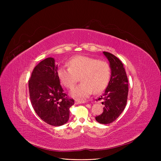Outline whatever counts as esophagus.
<instances>
[{
  "label": "esophagus",
  "instance_id": "obj_1",
  "mask_svg": "<svg viewBox=\"0 0 161 161\" xmlns=\"http://www.w3.org/2000/svg\"><path fill=\"white\" fill-rule=\"evenodd\" d=\"M75 104H82V103H86V102L84 100H75Z\"/></svg>",
  "mask_w": 161,
  "mask_h": 161
}]
</instances>
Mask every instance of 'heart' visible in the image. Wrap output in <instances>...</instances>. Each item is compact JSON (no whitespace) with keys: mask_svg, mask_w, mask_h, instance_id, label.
<instances>
[{"mask_svg":"<svg viewBox=\"0 0 161 161\" xmlns=\"http://www.w3.org/2000/svg\"><path fill=\"white\" fill-rule=\"evenodd\" d=\"M69 67H61L57 70L58 78L64 86L72 89L78 81L81 83L72 92L75 98H86L92 91H103L108 86L111 76V67L104 61L87 57L77 56L69 62Z\"/></svg>","mask_w":161,"mask_h":161,"instance_id":"1","label":"heart"}]
</instances>
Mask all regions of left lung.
Masks as SVG:
<instances>
[{
	"instance_id": "1",
	"label": "left lung",
	"mask_w": 161,
	"mask_h": 161,
	"mask_svg": "<svg viewBox=\"0 0 161 161\" xmlns=\"http://www.w3.org/2000/svg\"><path fill=\"white\" fill-rule=\"evenodd\" d=\"M111 67V78L107 88L98 100H103V112L95 117L97 122L109 124L116 120L126 106L129 92L128 78L121 61L113 54L104 52Z\"/></svg>"
}]
</instances>
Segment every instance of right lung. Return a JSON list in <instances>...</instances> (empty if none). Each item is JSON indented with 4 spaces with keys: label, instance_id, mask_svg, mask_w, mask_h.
<instances>
[{
    "label": "right lung",
    "instance_id": "1",
    "mask_svg": "<svg viewBox=\"0 0 161 161\" xmlns=\"http://www.w3.org/2000/svg\"><path fill=\"white\" fill-rule=\"evenodd\" d=\"M55 59L48 57L34 69L29 80L31 104L36 114L46 123L61 126L69 121L74 99L64 92L57 75Z\"/></svg>",
    "mask_w": 161,
    "mask_h": 161
}]
</instances>
